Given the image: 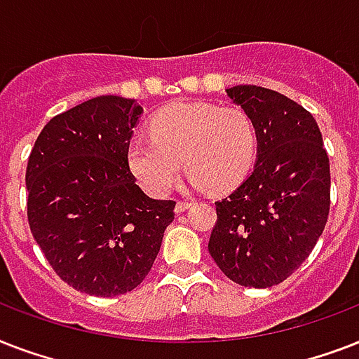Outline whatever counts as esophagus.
Returning <instances> with one entry per match:
<instances>
[{"instance_id":"esophagus-1","label":"esophagus","mask_w":359,"mask_h":359,"mask_svg":"<svg viewBox=\"0 0 359 359\" xmlns=\"http://www.w3.org/2000/svg\"><path fill=\"white\" fill-rule=\"evenodd\" d=\"M190 207H191L190 201H177V205H175V212L177 214L184 212L186 208H190Z\"/></svg>"}]
</instances>
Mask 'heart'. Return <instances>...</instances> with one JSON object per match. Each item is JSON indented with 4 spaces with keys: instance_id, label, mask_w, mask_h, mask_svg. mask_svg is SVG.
Returning a JSON list of instances; mask_svg holds the SVG:
<instances>
[{
    "instance_id": "1",
    "label": "heart",
    "mask_w": 359,
    "mask_h": 359,
    "mask_svg": "<svg viewBox=\"0 0 359 359\" xmlns=\"http://www.w3.org/2000/svg\"><path fill=\"white\" fill-rule=\"evenodd\" d=\"M151 137L126 151L134 179L151 196H168L182 160L197 188L229 191L248 177L257 154V130L244 109L210 102L171 104L151 121Z\"/></svg>"
}]
</instances>
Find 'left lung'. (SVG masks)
<instances>
[{"mask_svg":"<svg viewBox=\"0 0 359 359\" xmlns=\"http://www.w3.org/2000/svg\"><path fill=\"white\" fill-rule=\"evenodd\" d=\"M227 97L257 130L251 175L216 201L208 251L235 283L279 285L300 268L330 214V160L317 121L281 93L236 86Z\"/></svg>","mask_w":359,"mask_h":359,"instance_id":"obj_1","label":"left lung"}]
</instances>
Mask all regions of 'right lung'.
<instances>
[{"instance_id": "right-lung-1", "label": "right lung", "mask_w": 359, "mask_h": 359, "mask_svg": "<svg viewBox=\"0 0 359 359\" xmlns=\"http://www.w3.org/2000/svg\"><path fill=\"white\" fill-rule=\"evenodd\" d=\"M141 111L132 98H91L50 119L27 160L31 233L53 272L87 294L134 290L175 218V201L151 199L126 163Z\"/></svg>"}]
</instances>
